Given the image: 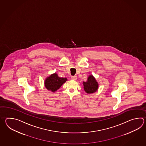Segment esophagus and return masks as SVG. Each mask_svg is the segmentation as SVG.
I'll list each match as a JSON object with an SVG mask.
<instances>
[{
  "instance_id": "1",
  "label": "esophagus",
  "mask_w": 146,
  "mask_h": 146,
  "mask_svg": "<svg viewBox=\"0 0 146 146\" xmlns=\"http://www.w3.org/2000/svg\"><path fill=\"white\" fill-rule=\"evenodd\" d=\"M71 78H72V80H77V76H72Z\"/></svg>"
}]
</instances>
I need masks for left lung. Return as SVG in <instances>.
<instances>
[{"mask_svg": "<svg viewBox=\"0 0 146 146\" xmlns=\"http://www.w3.org/2000/svg\"><path fill=\"white\" fill-rule=\"evenodd\" d=\"M84 90L88 93H92L95 92L98 90V84L93 76H89L88 80L83 82Z\"/></svg>", "mask_w": 146, "mask_h": 146, "instance_id": "left-lung-1", "label": "left lung"}]
</instances>
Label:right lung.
Here are the masks:
<instances>
[{
	"mask_svg": "<svg viewBox=\"0 0 146 146\" xmlns=\"http://www.w3.org/2000/svg\"><path fill=\"white\" fill-rule=\"evenodd\" d=\"M67 80L66 78L59 77L56 73L47 78L45 81V86L48 90L55 92Z\"/></svg>",
	"mask_w": 146,
	"mask_h": 146,
	"instance_id": "1",
	"label": "right lung"
}]
</instances>
